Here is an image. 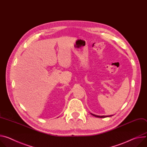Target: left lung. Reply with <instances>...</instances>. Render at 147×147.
Instances as JSON below:
<instances>
[{
  "instance_id": "obj_1",
  "label": "left lung",
  "mask_w": 147,
  "mask_h": 147,
  "mask_svg": "<svg viewBox=\"0 0 147 147\" xmlns=\"http://www.w3.org/2000/svg\"><path fill=\"white\" fill-rule=\"evenodd\" d=\"M91 115L96 117H100V118H105V117H111L113 115H110V116H98V115H94V114H92V113H90Z\"/></svg>"
}]
</instances>
